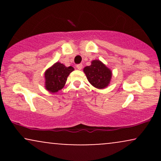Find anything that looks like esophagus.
<instances>
[{
  "mask_svg": "<svg viewBox=\"0 0 161 161\" xmlns=\"http://www.w3.org/2000/svg\"><path fill=\"white\" fill-rule=\"evenodd\" d=\"M83 67V65L82 64H78V65H76V68H77V69H79V70H80V69H82V68Z\"/></svg>",
  "mask_w": 161,
  "mask_h": 161,
  "instance_id": "34e87169",
  "label": "esophagus"
}]
</instances>
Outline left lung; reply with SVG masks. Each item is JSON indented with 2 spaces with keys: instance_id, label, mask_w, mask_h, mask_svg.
I'll return each mask as SVG.
<instances>
[{
  "instance_id": "1",
  "label": "left lung",
  "mask_w": 161,
  "mask_h": 161,
  "mask_svg": "<svg viewBox=\"0 0 161 161\" xmlns=\"http://www.w3.org/2000/svg\"><path fill=\"white\" fill-rule=\"evenodd\" d=\"M83 72L90 84L98 89L107 88L112 78L111 70L99 60H92L91 65L86 66Z\"/></svg>"
}]
</instances>
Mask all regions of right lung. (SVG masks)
Returning <instances> with one entry per match:
<instances>
[{"label":"right lung","mask_w":161,"mask_h":161,"mask_svg":"<svg viewBox=\"0 0 161 161\" xmlns=\"http://www.w3.org/2000/svg\"><path fill=\"white\" fill-rule=\"evenodd\" d=\"M74 70L73 66L66 67L60 62L53 64L45 72V88L51 93H56L65 86L67 77Z\"/></svg>","instance_id":"add662e5"}]
</instances>
